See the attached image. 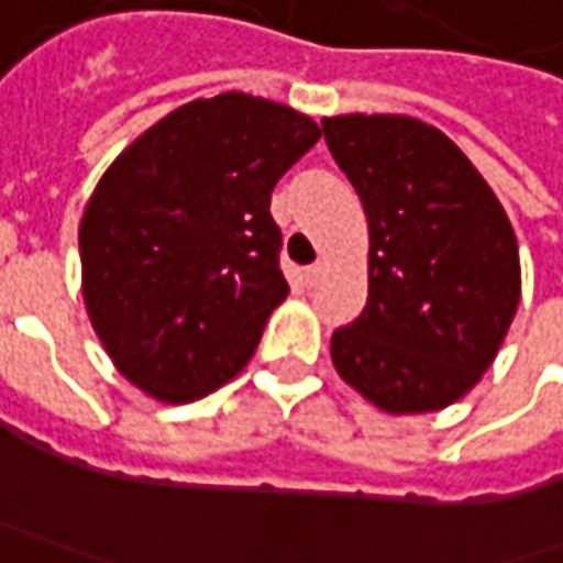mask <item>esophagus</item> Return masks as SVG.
<instances>
[{
  "label": "esophagus",
  "mask_w": 563,
  "mask_h": 563,
  "mask_svg": "<svg viewBox=\"0 0 563 563\" xmlns=\"http://www.w3.org/2000/svg\"><path fill=\"white\" fill-rule=\"evenodd\" d=\"M319 278H322V263H313V266L303 269V282H307V285H316Z\"/></svg>",
  "instance_id": "34e87169"
}]
</instances>
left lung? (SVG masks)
<instances>
[{"mask_svg": "<svg viewBox=\"0 0 563 563\" xmlns=\"http://www.w3.org/2000/svg\"><path fill=\"white\" fill-rule=\"evenodd\" d=\"M369 222V297L332 335L338 376L385 413L442 410L483 378L520 303L505 206L439 128L322 119Z\"/></svg>", "mask_w": 563, "mask_h": 563, "instance_id": "8db88e82", "label": "left lung"}]
</instances>
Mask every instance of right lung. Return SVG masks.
<instances>
[{
    "instance_id": "right-lung-1",
    "label": "right lung",
    "mask_w": 563,
    "mask_h": 563,
    "mask_svg": "<svg viewBox=\"0 0 563 563\" xmlns=\"http://www.w3.org/2000/svg\"><path fill=\"white\" fill-rule=\"evenodd\" d=\"M319 124L250 93L194 99L106 168L80 219L84 303L115 369L187 404L234 378L288 297L272 187Z\"/></svg>"
}]
</instances>
